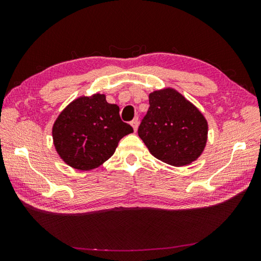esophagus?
I'll return each instance as SVG.
<instances>
[{
	"label": "esophagus",
	"instance_id": "esophagus-1",
	"mask_svg": "<svg viewBox=\"0 0 261 261\" xmlns=\"http://www.w3.org/2000/svg\"><path fill=\"white\" fill-rule=\"evenodd\" d=\"M130 124H131V126L132 127H134V130L135 131H137V129H138V118H134V120H132L131 121V123H130Z\"/></svg>",
	"mask_w": 261,
	"mask_h": 261
}]
</instances>
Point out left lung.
<instances>
[{
  "instance_id": "obj_1",
  "label": "left lung",
  "mask_w": 261,
  "mask_h": 261,
  "mask_svg": "<svg viewBox=\"0 0 261 261\" xmlns=\"http://www.w3.org/2000/svg\"><path fill=\"white\" fill-rule=\"evenodd\" d=\"M149 108L138 135L154 158L167 165L188 166L207 144L208 123L199 109L173 87L148 94Z\"/></svg>"
}]
</instances>
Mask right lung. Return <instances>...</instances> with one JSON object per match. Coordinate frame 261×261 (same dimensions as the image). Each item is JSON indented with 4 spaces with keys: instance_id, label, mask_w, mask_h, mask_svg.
<instances>
[{
    "instance_id": "right-lung-1",
    "label": "right lung",
    "mask_w": 261,
    "mask_h": 261,
    "mask_svg": "<svg viewBox=\"0 0 261 261\" xmlns=\"http://www.w3.org/2000/svg\"><path fill=\"white\" fill-rule=\"evenodd\" d=\"M134 129L120 117V107L106 95H82L60 113L53 124V143L68 166L92 170L113 155L123 137Z\"/></svg>"
}]
</instances>
